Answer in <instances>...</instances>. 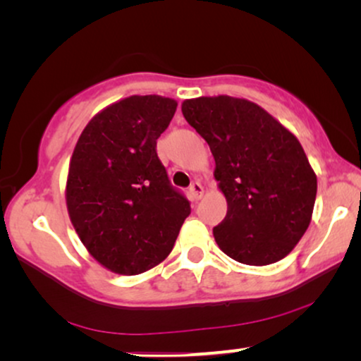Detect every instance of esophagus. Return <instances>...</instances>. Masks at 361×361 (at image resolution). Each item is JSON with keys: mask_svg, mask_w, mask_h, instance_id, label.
I'll return each instance as SVG.
<instances>
[{"mask_svg": "<svg viewBox=\"0 0 361 361\" xmlns=\"http://www.w3.org/2000/svg\"><path fill=\"white\" fill-rule=\"evenodd\" d=\"M189 192H190L192 199H194V200H200L202 195H204V187H202L200 182H194V184H190Z\"/></svg>", "mask_w": 361, "mask_h": 361, "instance_id": "34e87169", "label": "esophagus"}]
</instances>
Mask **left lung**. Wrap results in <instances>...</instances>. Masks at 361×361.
<instances>
[{"instance_id": "1", "label": "left lung", "mask_w": 361, "mask_h": 361, "mask_svg": "<svg viewBox=\"0 0 361 361\" xmlns=\"http://www.w3.org/2000/svg\"><path fill=\"white\" fill-rule=\"evenodd\" d=\"M182 113L209 142L228 205L214 228L216 245L243 264L283 259L307 230L317 195V177L298 137L245 98H192Z\"/></svg>"}]
</instances>
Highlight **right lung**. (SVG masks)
I'll use <instances>...</instances> for the list:
<instances>
[{
  "instance_id": "add662e5",
  "label": "right lung",
  "mask_w": 361,
  "mask_h": 361,
  "mask_svg": "<svg viewBox=\"0 0 361 361\" xmlns=\"http://www.w3.org/2000/svg\"><path fill=\"white\" fill-rule=\"evenodd\" d=\"M177 102L133 95L82 131L67 177L71 221L93 258L118 274H141L167 258L190 204L171 185L157 137Z\"/></svg>"
}]
</instances>
